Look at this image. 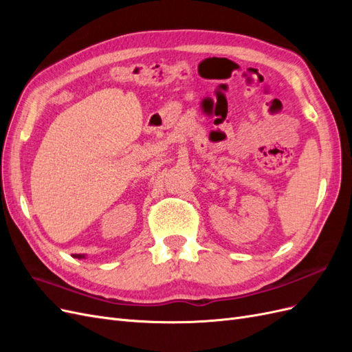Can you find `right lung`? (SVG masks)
<instances>
[{
	"instance_id": "right-lung-1",
	"label": "right lung",
	"mask_w": 352,
	"mask_h": 352,
	"mask_svg": "<svg viewBox=\"0 0 352 352\" xmlns=\"http://www.w3.org/2000/svg\"><path fill=\"white\" fill-rule=\"evenodd\" d=\"M74 258H85V254H74Z\"/></svg>"
}]
</instances>
